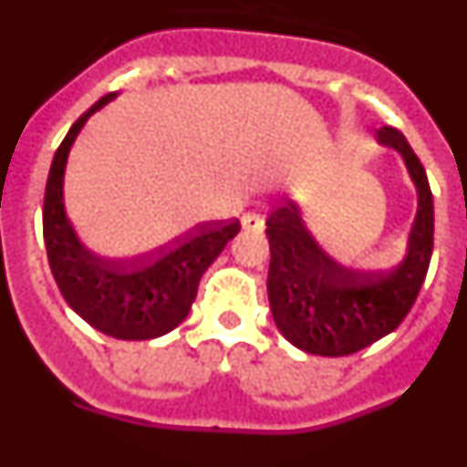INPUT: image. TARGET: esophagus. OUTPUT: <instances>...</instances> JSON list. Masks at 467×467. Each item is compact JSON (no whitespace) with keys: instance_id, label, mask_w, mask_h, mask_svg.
I'll return each instance as SVG.
<instances>
[{"instance_id":"obj_1","label":"esophagus","mask_w":467,"mask_h":467,"mask_svg":"<svg viewBox=\"0 0 467 467\" xmlns=\"http://www.w3.org/2000/svg\"><path fill=\"white\" fill-rule=\"evenodd\" d=\"M243 229L253 231V234H262V231H264L262 214H257V213L243 214Z\"/></svg>"}]
</instances>
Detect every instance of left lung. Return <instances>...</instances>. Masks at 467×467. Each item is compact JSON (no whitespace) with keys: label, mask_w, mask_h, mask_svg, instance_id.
<instances>
[{"label":"left lung","mask_w":467,"mask_h":467,"mask_svg":"<svg viewBox=\"0 0 467 467\" xmlns=\"http://www.w3.org/2000/svg\"><path fill=\"white\" fill-rule=\"evenodd\" d=\"M377 140L402 154L419 193L407 254L395 269L356 271L334 262L311 236L295 203L274 210L266 220V290L275 327L313 356H350L398 329L426 280L435 229L426 171L398 128H379Z\"/></svg>","instance_id":"1"}]
</instances>
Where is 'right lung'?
Listing matches in <instances>:
<instances>
[{"label":"right lung","instance_id":"add662e5","mask_svg":"<svg viewBox=\"0 0 467 467\" xmlns=\"http://www.w3.org/2000/svg\"><path fill=\"white\" fill-rule=\"evenodd\" d=\"M114 98L117 93L105 95L84 111L53 156L44 193V243L53 278L74 313L114 339L144 341L163 337L189 316L198 280L241 231V222L198 224L151 257L105 259L90 253L65 213V166L84 123Z\"/></svg>","mask_w":467,"mask_h":467}]
</instances>
